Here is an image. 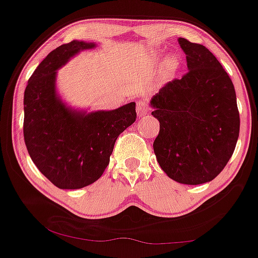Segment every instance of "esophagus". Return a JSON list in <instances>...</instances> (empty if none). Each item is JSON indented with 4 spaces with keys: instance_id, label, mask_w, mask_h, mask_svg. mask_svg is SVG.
<instances>
[{
    "instance_id": "1",
    "label": "esophagus",
    "mask_w": 258,
    "mask_h": 258,
    "mask_svg": "<svg viewBox=\"0 0 258 258\" xmlns=\"http://www.w3.org/2000/svg\"><path fill=\"white\" fill-rule=\"evenodd\" d=\"M148 110H149V105L147 102H138L137 103V114L138 116H144L145 114H148Z\"/></svg>"
}]
</instances>
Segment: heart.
<instances>
[{
	"mask_svg": "<svg viewBox=\"0 0 258 258\" xmlns=\"http://www.w3.org/2000/svg\"><path fill=\"white\" fill-rule=\"evenodd\" d=\"M175 64H176V61L174 58H168V61H167V66L169 68H174Z\"/></svg>",
	"mask_w": 258,
	"mask_h": 258,
	"instance_id": "1",
	"label": "heart"
}]
</instances>
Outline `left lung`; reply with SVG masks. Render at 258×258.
<instances>
[{
  "mask_svg": "<svg viewBox=\"0 0 258 258\" xmlns=\"http://www.w3.org/2000/svg\"><path fill=\"white\" fill-rule=\"evenodd\" d=\"M188 72L151 98L157 162L180 184L212 181L233 155L240 117L231 78L206 46L179 38Z\"/></svg>",
  "mask_w": 258,
  "mask_h": 258,
  "instance_id": "obj_1",
  "label": "left lung"
}]
</instances>
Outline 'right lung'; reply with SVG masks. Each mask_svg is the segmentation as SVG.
<instances>
[{
	"instance_id": "1",
	"label": "right lung",
	"mask_w": 258,
	"mask_h": 258,
	"mask_svg": "<svg viewBox=\"0 0 258 258\" xmlns=\"http://www.w3.org/2000/svg\"><path fill=\"white\" fill-rule=\"evenodd\" d=\"M95 43L72 40L49 52L30 77L24 94V139L31 160L58 188L76 190L101 178L114 144L137 119L136 103L114 110L67 107L56 94V71Z\"/></svg>"
}]
</instances>
